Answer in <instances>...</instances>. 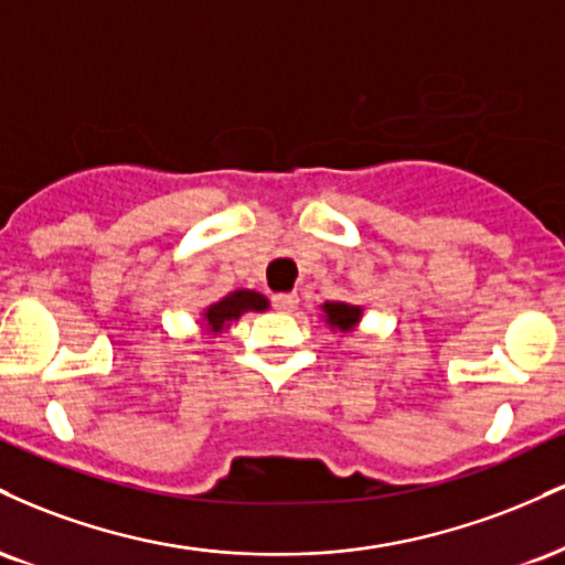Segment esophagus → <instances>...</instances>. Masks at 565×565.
Listing matches in <instances>:
<instances>
[{
  "label": "esophagus",
  "instance_id": "1",
  "mask_svg": "<svg viewBox=\"0 0 565 565\" xmlns=\"http://www.w3.org/2000/svg\"><path fill=\"white\" fill-rule=\"evenodd\" d=\"M270 302H274V308L281 310V313H289V310L297 308L300 297H297V291H276V295H270Z\"/></svg>",
  "mask_w": 565,
  "mask_h": 565
}]
</instances>
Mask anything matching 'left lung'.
<instances>
[{"instance_id": "8db88e82", "label": "left lung", "mask_w": 565, "mask_h": 565, "mask_svg": "<svg viewBox=\"0 0 565 565\" xmlns=\"http://www.w3.org/2000/svg\"><path fill=\"white\" fill-rule=\"evenodd\" d=\"M323 313H327V321L332 323L334 329H340V332H350L361 319V308L345 302H327L323 305Z\"/></svg>"}]
</instances>
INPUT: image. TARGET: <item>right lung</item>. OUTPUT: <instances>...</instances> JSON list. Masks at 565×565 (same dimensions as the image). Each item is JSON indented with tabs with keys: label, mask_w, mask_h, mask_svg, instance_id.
<instances>
[{
	"label": "right lung",
	"mask_w": 565,
	"mask_h": 565,
	"mask_svg": "<svg viewBox=\"0 0 565 565\" xmlns=\"http://www.w3.org/2000/svg\"><path fill=\"white\" fill-rule=\"evenodd\" d=\"M268 308V300H265L263 295H257V291H249V289H238L233 291V295L223 297V300L210 305L206 308V323H210V332H220V329L225 327V323L238 319V316L246 313V310H263Z\"/></svg>",
	"instance_id": "add662e5"
}]
</instances>
